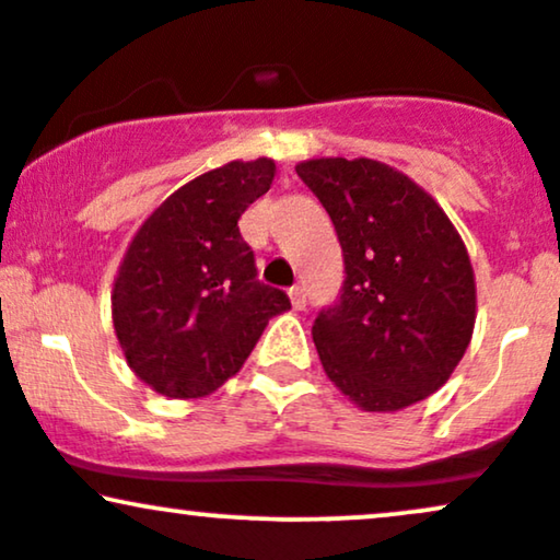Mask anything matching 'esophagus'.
<instances>
[{
  "instance_id": "esophagus-1",
  "label": "esophagus",
  "mask_w": 560,
  "mask_h": 560,
  "mask_svg": "<svg viewBox=\"0 0 560 560\" xmlns=\"http://www.w3.org/2000/svg\"><path fill=\"white\" fill-rule=\"evenodd\" d=\"M289 300H292V307H294V311H302V307L307 305V294H305V287L294 284L292 289H289Z\"/></svg>"
}]
</instances>
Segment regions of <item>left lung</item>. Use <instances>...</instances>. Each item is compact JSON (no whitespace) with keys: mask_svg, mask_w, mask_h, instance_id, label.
Instances as JSON below:
<instances>
[{"mask_svg":"<svg viewBox=\"0 0 560 560\" xmlns=\"http://www.w3.org/2000/svg\"><path fill=\"white\" fill-rule=\"evenodd\" d=\"M298 176L345 258L339 298L313 320L326 376L363 410L423 400L464 358L477 318L458 231L419 184L376 160H307Z\"/></svg>","mask_w":560,"mask_h":560,"instance_id":"obj_1","label":"left lung"}]
</instances>
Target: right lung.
<instances>
[{"mask_svg":"<svg viewBox=\"0 0 560 560\" xmlns=\"http://www.w3.org/2000/svg\"><path fill=\"white\" fill-rule=\"evenodd\" d=\"M273 160L223 165L173 191L137 231L113 289L128 365L160 395L205 397L242 369L268 318L292 307L262 284L240 218L273 184Z\"/></svg>","mask_w":560,"mask_h":560,"instance_id":"right-lung-1","label":"right lung"}]
</instances>
